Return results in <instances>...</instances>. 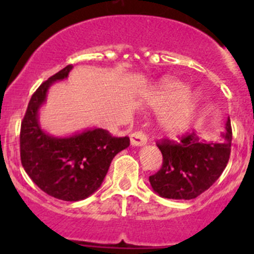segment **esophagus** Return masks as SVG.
<instances>
[{"mask_svg": "<svg viewBox=\"0 0 254 254\" xmlns=\"http://www.w3.org/2000/svg\"><path fill=\"white\" fill-rule=\"evenodd\" d=\"M130 142L132 146H145L147 143V136L142 131H135L130 135Z\"/></svg>", "mask_w": 254, "mask_h": 254, "instance_id": "obj_1", "label": "esophagus"}]
</instances>
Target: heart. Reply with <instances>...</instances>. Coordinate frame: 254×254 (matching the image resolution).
Instances as JSON below:
<instances>
[{"mask_svg":"<svg viewBox=\"0 0 254 254\" xmlns=\"http://www.w3.org/2000/svg\"><path fill=\"white\" fill-rule=\"evenodd\" d=\"M200 96L198 92H187L186 84L177 79H165L158 86L151 106L153 109L163 111L160 125L171 136L182 135L189 130L198 111Z\"/></svg>","mask_w":254,"mask_h":254,"instance_id":"obj_1","label":"heart"}]
</instances>
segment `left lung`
Returning a JSON list of instances; mask_svg holds the SVG:
<instances>
[{
  "label": "left lung",
  "mask_w": 254,
  "mask_h": 254,
  "mask_svg": "<svg viewBox=\"0 0 254 254\" xmlns=\"http://www.w3.org/2000/svg\"><path fill=\"white\" fill-rule=\"evenodd\" d=\"M232 129L227 118L219 141L199 139L195 132L182 136L179 142L165 140L158 143L163 156L161 170L150 176L153 191L162 198L194 199L217 181L231 152Z\"/></svg>",
  "instance_id": "obj_1"
}]
</instances>
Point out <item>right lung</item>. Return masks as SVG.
Returning <instances> with one entry per match:
<instances>
[{
	"label": "right lung",
	"mask_w": 254,
	"mask_h": 254,
	"mask_svg": "<svg viewBox=\"0 0 254 254\" xmlns=\"http://www.w3.org/2000/svg\"><path fill=\"white\" fill-rule=\"evenodd\" d=\"M68 65L35 91L20 127V161L27 175L44 193L65 201H78L98 190L117 153L130 145L129 137H113L101 127L68 136L48 134L39 111L55 82L68 77Z\"/></svg>",
	"instance_id": "obj_1"
}]
</instances>
